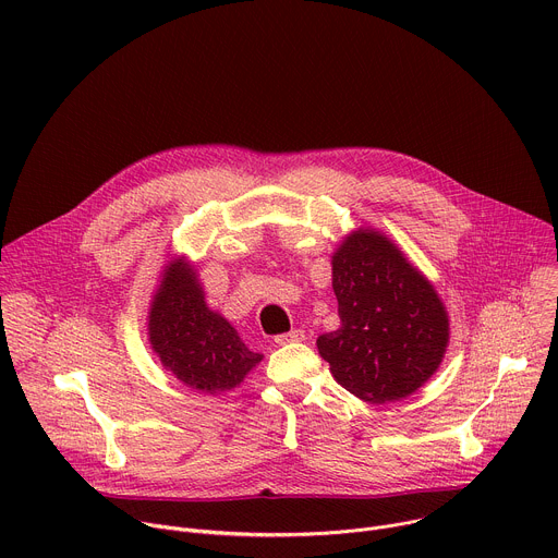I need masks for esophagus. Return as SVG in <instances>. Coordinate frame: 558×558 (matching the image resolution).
<instances>
[{
	"instance_id": "obj_1",
	"label": "esophagus",
	"mask_w": 558,
	"mask_h": 558,
	"mask_svg": "<svg viewBox=\"0 0 558 558\" xmlns=\"http://www.w3.org/2000/svg\"><path fill=\"white\" fill-rule=\"evenodd\" d=\"M302 340H304V331H300V329H293V331H289V333H280V336L274 338V342H276L278 347L291 344V342H302Z\"/></svg>"
}]
</instances>
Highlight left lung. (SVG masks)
<instances>
[{
  "label": "left lung",
  "mask_w": 558,
  "mask_h": 558,
  "mask_svg": "<svg viewBox=\"0 0 558 558\" xmlns=\"http://www.w3.org/2000/svg\"><path fill=\"white\" fill-rule=\"evenodd\" d=\"M340 329L317 338L333 377L368 404L415 392L439 366L448 315L430 282L377 231L360 229L333 256Z\"/></svg>",
  "instance_id": "1"
}]
</instances>
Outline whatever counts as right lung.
Wrapping results in <instances>:
<instances>
[{
	"label": "right lung",
	"mask_w": 558,
	"mask_h": 558,
	"mask_svg": "<svg viewBox=\"0 0 558 558\" xmlns=\"http://www.w3.org/2000/svg\"><path fill=\"white\" fill-rule=\"evenodd\" d=\"M149 342L183 384L205 392L229 390L263 360L205 304L194 269L174 263L149 311Z\"/></svg>",
	"instance_id": "right-lung-1"
}]
</instances>
